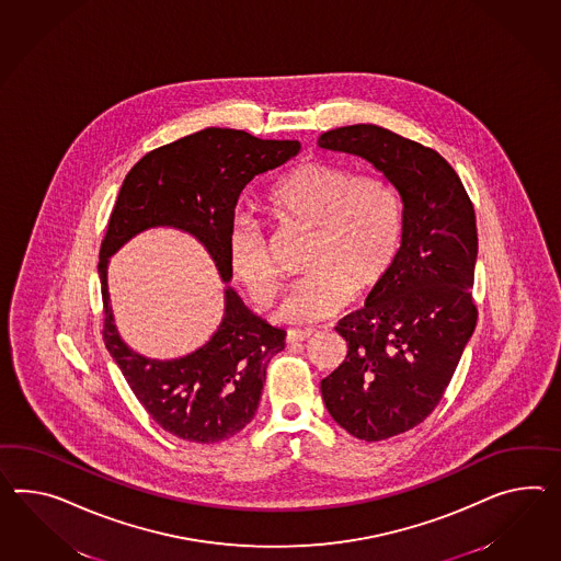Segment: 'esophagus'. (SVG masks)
<instances>
[{
    "instance_id": "esophagus-1",
    "label": "esophagus",
    "mask_w": 561,
    "mask_h": 561,
    "mask_svg": "<svg viewBox=\"0 0 561 561\" xmlns=\"http://www.w3.org/2000/svg\"><path fill=\"white\" fill-rule=\"evenodd\" d=\"M316 337V331H287V344H301V342H309Z\"/></svg>"
}]
</instances>
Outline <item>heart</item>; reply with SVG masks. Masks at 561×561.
<instances>
[{
    "mask_svg": "<svg viewBox=\"0 0 561 561\" xmlns=\"http://www.w3.org/2000/svg\"><path fill=\"white\" fill-rule=\"evenodd\" d=\"M266 205L278 219L313 231L311 274L276 305L274 319L280 323L311 325L340 316L354 293L380 287L399 256L401 205L385 176L305 162L268 191ZM228 262L254 301L273 297V256L262 226L248 214L231 224Z\"/></svg>",
    "mask_w": 561,
    "mask_h": 561,
    "instance_id": "b5f03b06",
    "label": "heart"
}]
</instances>
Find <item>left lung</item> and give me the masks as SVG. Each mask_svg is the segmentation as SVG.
Wrapping results in <instances>:
<instances>
[{
	"mask_svg": "<svg viewBox=\"0 0 561 561\" xmlns=\"http://www.w3.org/2000/svg\"><path fill=\"white\" fill-rule=\"evenodd\" d=\"M317 145L368 160L401 197L399 256L364 309L337 323L347 356L321 380L333 421L380 442L432 413L474 333V207L442 154L390 129L344 126Z\"/></svg>",
	"mask_w": 561,
	"mask_h": 561,
	"instance_id": "1",
	"label": "left lung"
}]
</instances>
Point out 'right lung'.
<instances>
[{
	"label": "right lung",
	"instance_id": "obj_1",
	"mask_svg": "<svg viewBox=\"0 0 561 561\" xmlns=\"http://www.w3.org/2000/svg\"><path fill=\"white\" fill-rule=\"evenodd\" d=\"M299 150L297 140H260L242 129L205 128L148 152L122 183L98 266L103 342L148 415L181 439L217 444L242 432L259 409L268 362L285 350L287 331L252 313L228 285V236L245 185ZM154 227L193 234L227 283L218 330L179 359H148L129 348L114 328L108 305V259L131 237Z\"/></svg>",
	"mask_w": 561,
	"mask_h": 561
}]
</instances>
